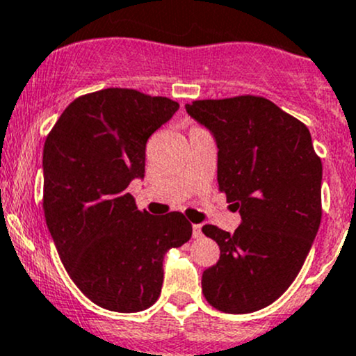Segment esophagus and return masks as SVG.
<instances>
[{"label":"esophagus","mask_w":356,"mask_h":356,"mask_svg":"<svg viewBox=\"0 0 356 356\" xmlns=\"http://www.w3.org/2000/svg\"><path fill=\"white\" fill-rule=\"evenodd\" d=\"M192 229H193V238H202L204 236V233H202V226L200 225H193L192 226Z\"/></svg>","instance_id":"1"}]
</instances>
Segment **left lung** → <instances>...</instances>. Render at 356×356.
<instances>
[{
	"label": "left lung",
	"mask_w": 356,
	"mask_h": 356,
	"mask_svg": "<svg viewBox=\"0 0 356 356\" xmlns=\"http://www.w3.org/2000/svg\"><path fill=\"white\" fill-rule=\"evenodd\" d=\"M186 113L218 144V183L240 211L229 234L205 225L219 260L202 274L214 309L250 314L276 302L295 281L322 218V163L309 128L260 96L204 99Z\"/></svg>",
	"instance_id": "1"
}]
</instances>
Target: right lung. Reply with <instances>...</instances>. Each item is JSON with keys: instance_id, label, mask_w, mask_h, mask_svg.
I'll return each mask as SVG.
<instances>
[{"instance_id": "add662e5", "label": "right lung", "mask_w": 356, "mask_h": 356, "mask_svg": "<svg viewBox=\"0 0 356 356\" xmlns=\"http://www.w3.org/2000/svg\"><path fill=\"white\" fill-rule=\"evenodd\" d=\"M178 102L134 89H102L70 102L44 144L46 225L65 269L102 309L156 303L163 260L192 236L181 212L138 211L131 179L144 178L145 144Z\"/></svg>"}]
</instances>
